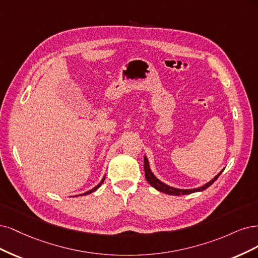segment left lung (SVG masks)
I'll return each instance as SVG.
<instances>
[{"instance_id":"left-lung-1","label":"left lung","mask_w":258,"mask_h":258,"mask_svg":"<svg viewBox=\"0 0 258 258\" xmlns=\"http://www.w3.org/2000/svg\"><path fill=\"white\" fill-rule=\"evenodd\" d=\"M144 168H145V176H146V179L147 181L150 183L151 186H153L155 189L160 190V192L162 193H165V194H169V195H174V196H179V195H188V194H192V193H195V192H202V190L206 189L209 187L213 182L217 180L219 178L220 174L222 173V171L224 170H221L217 176H215L211 181L208 182V183H206L205 185L201 186V187H196V188H188V189H182V188H177V187H172V186H169L167 184H165L164 182H162L161 180L157 179L153 172L151 171V168H150V165H149V161L147 159V156L145 155V159H144Z\"/></svg>"}]
</instances>
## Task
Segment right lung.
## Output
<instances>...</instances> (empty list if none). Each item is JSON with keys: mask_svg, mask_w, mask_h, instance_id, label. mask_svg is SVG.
Masks as SVG:
<instances>
[{"mask_svg": "<svg viewBox=\"0 0 258 258\" xmlns=\"http://www.w3.org/2000/svg\"><path fill=\"white\" fill-rule=\"evenodd\" d=\"M104 180H105V177L102 179V181L101 182H99V183L95 186V187H93L92 189H90V190H88V192H86V193H84V194H80V196H82V195H88V194H90V193H92V192H95V190L99 187V186H101L102 185V183H103V182H104Z\"/></svg>", "mask_w": 258, "mask_h": 258, "instance_id": "obj_1", "label": "right lung"}]
</instances>
